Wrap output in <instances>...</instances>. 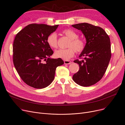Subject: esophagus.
I'll use <instances>...</instances> for the list:
<instances>
[{"mask_svg":"<svg viewBox=\"0 0 125 125\" xmlns=\"http://www.w3.org/2000/svg\"><path fill=\"white\" fill-rule=\"evenodd\" d=\"M64 63L65 64H71V62L70 61H64Z\"/></svg>","mask_w":125,"mask_h":125,"instance_id":"esophagus-1","label":"esophagus"}]
</instances>
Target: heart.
I'll list each match as a JSON object with an SVG mask.
<instances>
[{
  "label": "heart",
  "mask_w": 125,
  "mask_h": 125,
  "mask_svg": "<svg viewBox=\"0 0 125 125\" xmlns=\"http://www.w3.org/2000/svg\"><path fill=\"white\" fill-rule=\"evenodd\" d=\"M62 33L70 39L68 44V48L66 49H59L54 52V55L56 58L63 60H68L75 55V52L80 53L85 48L84 41L79 38V35L71 29H66L62 31ZM47 43L52 48L57 47V37L55 33H50L47 38Z\"/></svg>",
  "instance_id": "1"
}]
</instances>
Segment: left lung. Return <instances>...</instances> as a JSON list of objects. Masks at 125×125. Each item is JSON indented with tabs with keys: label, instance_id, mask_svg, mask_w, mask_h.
<instances>
[{
	"label": "left lung",
	"instance_id": "obj_1",
	"mask_svg": "<svg viewBox=\"0 0 125 125\" xmlns=\"http://www.w3.org/2000/svg\"><path fill=\"white\" fill-rule=\"evenodd\" d=\"M80 30L86 38L84 51L79 55V61L74 62L79 66V70L73 76V80L82 86H90L102 79L111 58L110 38L101 27L87 23L72 25Z\"/></svg>",
	"mask_w": 125,
	"mask_h": 125
}]
</instances>
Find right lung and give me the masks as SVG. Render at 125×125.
<instances>
[{"instance_id": "1", "label": "right lung", "mask_w": 125, "mask_h": 125, "mask_svg": "<svg viewBox=\"0 0 125 125\" xmlns=\"http://www.w3.org/2000/svg\"><path fill=\"white\" fill-rule=\"evenodd\" d=\"M58 26L31 24L16 35L14 64L20 78L29 86L39 89L48 86L54 78L57 67L64 63L61 58L49 57L53 51L47 43V37Z\"/></svg>"}]
</instances>
